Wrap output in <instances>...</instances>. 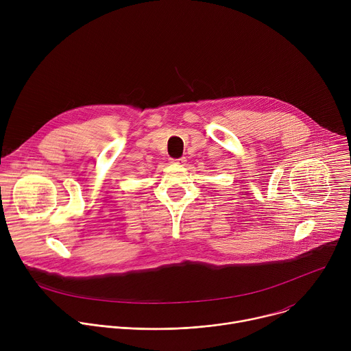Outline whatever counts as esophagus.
Here are the masks:
<instances>
[{"label": "esophagus", "mask_w": 351, "mask_h": 351, "mask_svg": "<svg viewBox=\"0 0 351 351\" xmlns=\"http://www.w3.org/2000/svg\"><path fill=\"white\" fill-rule=\"evenodd\" d=\"M171 162H172V164H184V162H186V158H172Z\"/></svg>", "instance_id": "34e87169"}]
</instances>
